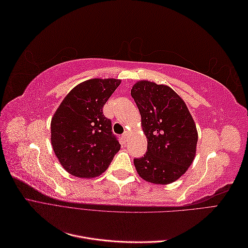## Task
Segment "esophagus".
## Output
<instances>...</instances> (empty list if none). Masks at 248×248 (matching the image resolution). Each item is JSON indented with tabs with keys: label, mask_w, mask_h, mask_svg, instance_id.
Here are the masks:
<instances>
[{
	"label": "esophagus",
	"mask_w": 248,
	"mask_h": 248,
	"mask_svg": "<svg viewBox=\"0 0 248 248\" xmlns=\"http://www.w3.org/2000/svg\"><path fill=\"white\" fill-rule=\"evenodd\" d=\"M127 137H128V132L125 131V132L122 134V139H123L124 140H127Z\"/></svg>",
	"instance_id": "34e87169"
}]
</instances>
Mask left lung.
<instances>
[{
	"mask_svg": "<svg viewBox=\"0 0 248 248\" xmlns=\"http://www.w3.org/2000/svg\"><path fill=\"white\" fill-rule=\"evenodd\" d=\"M147 137L146 154L133 160L138 174L154 184L175 182L192 163L198 131L185 102L166 85L140 80L131 89Z\"/></svg>",
	"mask_w": 248,
	"mask_h": 248,
	"instance_id": "left-lung-1",
	"label": "left lung"
}]
</instances>
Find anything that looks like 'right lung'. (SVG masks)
<instances>
[{
  "label": "right lung",
  "instance_id": "add662e5",
  "mask_svg": "<svg viewBox=\"0 0 248 248\" xmlns=\"http://www.w3.org/2000/svg\"><path fill=\"white\" fill-rule=\"evenodd\" d=\"M121 84L115 78H92L74 87L60 104L50 123L54 152L69 174L79 178L101 175L121 145L111 131L103 106Z\"/></svg>",
  "mask_w": 248,
  "mask_h": 248
}]
</instances>
